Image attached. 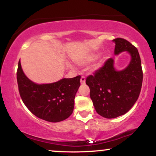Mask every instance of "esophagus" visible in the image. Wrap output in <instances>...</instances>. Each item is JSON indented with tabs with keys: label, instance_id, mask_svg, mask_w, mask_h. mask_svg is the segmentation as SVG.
Masks as SVG:
<instances>
[{
	"label": "esophagus",
	"instance_id": "esophagus-1",
	"mask_svg": "<svg viewBox=\"0 0 156 156\" xmlns=\"http://www.w3.org/2000/svg\"><path fill=\"white\" fill-rule=\"evenodd\" d=\"M85 81H86V80H85V77L84 76H82V77H81V80H80V82H81V84H85Z\"/></svg>",
	"mask_w": 156,
	"mask_h": 156
}]
</instances>
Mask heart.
<instances>
[{
  "instance_id": "b5f03b06",
  "label": "heart",
  "mask_w": 156,
  "mask_h": 156,
  "mask_svg": "<svg viewBox=\"0 0 156 156\" xmlns=\"http://www.w3.org/2000/svg\"><path fill=\"white\" fill-rule=\"evenodd\" d=\"M99 55L97 53H89V54L85 55L80 58L76 59V63L81 65H89L93 62H94L98 58Z\"/></svg>"
}]
</instances>
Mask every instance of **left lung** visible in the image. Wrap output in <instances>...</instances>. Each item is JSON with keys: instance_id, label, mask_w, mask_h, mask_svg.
<instances>
[{"instance_id": "left-lung-1", "label": "left lung", "mask_w": 156, "mask_h": 156, "mask_svg": "<svg viewBox=\"0 0 156 156\" xmlns=\"http://www.w3.org/2000/svg\"><path fill=\"white\" fill-rule=\"evenodd\" d=\"M113 42L115 55L123 52L130 55L129 65L117 70L114 59L109 58L86 80L96 112L106 119L116 118L131 109L139 97L143 82L141 62L137 48L123 38H116Z\"/></svg>"}]
</instances>
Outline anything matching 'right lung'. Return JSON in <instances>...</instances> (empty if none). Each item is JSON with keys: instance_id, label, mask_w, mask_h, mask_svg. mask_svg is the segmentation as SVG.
<instances>
[{"instance_id": "add662e5", "label": "right lung", "mask_w": 156, "mask_h": 156, "mask_svg": "<svg viewBox=\"0 0 156 156\" xmlns=\"http://www.w3.org/2000/svg\"><path fill=\"white\" fill-rule=\"evenodd\" d=\"M80 76L39 84L27 77L18 62L17 81L23 103L31 113L49 122H59L72 114L74 97L80 86Z\"/></svg>"}]
</instances>
